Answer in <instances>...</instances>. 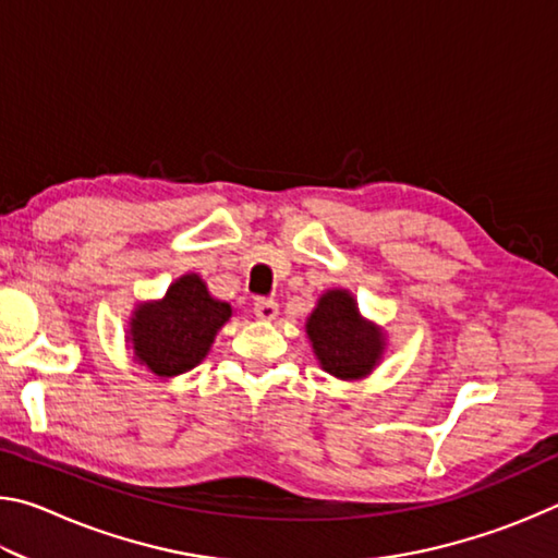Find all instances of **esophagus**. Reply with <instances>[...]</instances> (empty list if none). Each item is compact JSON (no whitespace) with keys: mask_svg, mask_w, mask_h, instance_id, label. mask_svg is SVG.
<instances>
[{"mask_svg":"<svg viewBox=\"0 0 558 558\" xmlns=\"http://www.w3.org/2000/svg\"><path fill=\"white\" fill-rule=\"evenodd\" d=\"M253 313H256L258 319H266V323H270V319L278 317L280 307H278V302H272V300H256V305H253Z\"/></svg>","mask_w":558,"mask_h":558,"instance_id":"34e87169","label":"esophagus"}]
</instances>
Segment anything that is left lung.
I'll return each instance as SVG.
<instances>
[{
  "instance_id": "1",
  "label": "left lung",
  "mask_w": 558,
  "mask_h": 558,
  "mask_svg": "<svg viewBox=\"0 0 558 558\" xmlns=\"http://www.w3.org/2000/svg\"><path fill=\"white\" fill-rule=\"evenodd\" d=\"M305 329L319 366L337 379H364L381 362L386 349L381 327L359 315L349 290H327L307 317Z\"/></svg>"
}]
</instances>
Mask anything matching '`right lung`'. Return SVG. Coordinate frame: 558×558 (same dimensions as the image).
<instances>
[{
  "mask_svg": "<svg viewBox=\"0 0 558 558\" xmlns=\"http://www.w3.org/2000/svg\"><path fill=\"white\" fill-rule=\"evenodd\" d=\"M231 315L229 302L211 298L206 282L196 272H186L169 286L162 300L135 307L128 342L135 362L159 379H169L194 369L209 354L214 337Z\"/></svg>",
  "mask_w": 558,
  "mask_h": 558,
  "instance_id": "right-lung-1",
  "label": "right lung"
}]
</instances>
